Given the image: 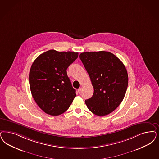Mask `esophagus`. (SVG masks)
<instances>
[{"mask_svg": "<svg viewBox=\"0 0 159 159\" xmlns=\"http://www.w3.org/2000/svg\"><path fill=\"white\" fill-rule=\"evenodd\" d=\"M78 92L79 94H81L82 92V88H79V89H78Z\"/></svg>", "mask_w": 159, "mask_h": 159, "instance_id": "obj_1", "label": "esophagus"}]
</instances>
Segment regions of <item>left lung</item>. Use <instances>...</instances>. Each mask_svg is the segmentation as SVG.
I'll return each instance as SVG.
<instances>
[{
	"instance_id": "8db88e82",
	"label": "left lung",
	"mask_w": 159,
	"mask_h": 159,
	"mask_svg": "<svg viewBox=\"0 0 159 159\" xmlns=\"http://www.w3.org/2000/svg\"><path fill=\"white\" fill-rule=\"evenodd\" d=\"M94 88L92 98L85 100L89 110L99 116L107 115L120 105L128 86V75L121 60L105 52L80 53Z\"/></svg>"
}]
</instances>
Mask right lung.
<instances>
[{
    "label": "right lung",
    "mask_w": 159,
    "mask_h": 159,
    "mask_svg": "<svg viewBox=\"0 0 159 159\" xmlns=\"http://www.w3.org/2000/svg\"><path fill=\"white\" fill-rule=\"evenodd\" d=\"M77 57L76 52L50 50L33 61L29 72L30 91L46 113L54 116L63 113L76 97L66 70Z\"/></svg>",
    "instance_id": "add662e5"
}]
</instances>
